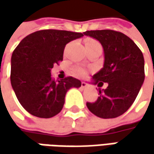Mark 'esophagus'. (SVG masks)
I'll use <instances>...</instances> for the list:
<instances>
[{"instance_id":"obj_1","label":"esophagus","mask_w":154,"mask_h":154,"mask_svg":"<svg viewBox=\"0 0 154 154\" xmlns=\"http://www.w3.org/2000/svg\"><path fill=\"white\" fill-rule=\"evenodd\" d=\"M86 86H87V84H86V82L82 81V82H81V88H83V89H84V88H86Z\"/></svg>"}]
</instances>
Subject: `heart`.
<instances>
[{"mask_svg": "<svg viewBox=\"0 0 154 154\" xmlns=\"http://www.w3.org/2000/svg\"><path fill=\"white\" fill-rule=\"evenodd\" d=\"M85 45H86V46H87V45H99V43H98V41L94 40V39L88 38L86 40ZM72 72L77 77H84L87 74V70L85 68L81 67V66H75V67H74L73 69H72Z\"/></svg>", "mask_w": 154, "mask_h": 154, "instance_id": "obj_1", "label": "heart"}]
</instances>
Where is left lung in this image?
<instances>
[{"label": "left lung", "instance_id": "obj_1", "mask_svg": "<svg viewBox=\"0 0 154 154\" xmlns=\"http://www.w3.org/2000/svg\"><path fill=\"white\" fill-rule=\"evenodd\" d=\"M84 35L98 40L104 53L103 67L92 76L93 84H108L106 89L99 90L98 99L87 102L86 106L98 117H117L132 105L144 82L143 54L132 39L120 32L86 31Z\"/></svg>", "mask_w": 154, "mask_h": 154}]
</instances>
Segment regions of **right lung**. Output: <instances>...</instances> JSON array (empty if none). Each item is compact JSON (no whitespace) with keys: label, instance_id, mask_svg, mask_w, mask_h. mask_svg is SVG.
<instances>
[{"label":"right lung","instance_id":"add662e5","mask_svg":"<svg viewBox=\"0 0 154 154\" xmlns=\"http://www.w3.org/2000/svg\"><path fill=\"white\" fill-rule=\"evenodd\" d=\"M83 33L61 30H41L22 39L11 59V85L19 102L30 114L51 118L62 110L65 96L72 87H80L74 77L55 80L54 64L63 59L65 46Z\"/></svg>","mask_w":154,"mask_h":154}]
</instances>
